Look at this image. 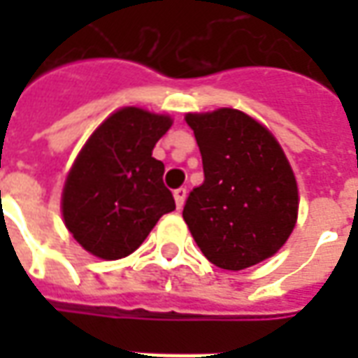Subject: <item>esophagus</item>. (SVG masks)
Wrapping results in <instances>:
<instances>
[{
  "label": "esophagus",
  "mask_w": 358,
  "mask_h": 358,
  "mask_svg": "<svg viewBox=\"0 0 358 358\" xmlns=\"http://www.w3.org/2000/svg\"><path fill=\"white\" fill-rule=\"evenodd\" d=\"M186 187H178V189H174V201H176V207L182 209L184 207V201H186Z\"/></svg>",
  "instance_id": "34e87169"
}]
</instances>
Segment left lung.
Here are the masks:
<instances>
[{
    "mask_svg": "<svg viewBox=\"0 0 358 358\" xmlns=\"http://www.w3.org/2000/svg\"><path fill=\"white\" fill-rule=\"evenodd\" d=\"M203 159L201 186L182 217L218 268L243 270L268 259L297 220V182L274 136L238 109L187 115Z\"/></svg>",
    "mask_w": 358,
    "mask_h": 358,
    "instance_id": "1",
    "label": "left lung"
}]
</instances>
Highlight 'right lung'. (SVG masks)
Listing matches in <instances>:
<instances>
[{"instance_id": "add662e5", "label": "right lung", "mask_w": 358, "mask_h": 358, "mask_svg": "<svg viewBox=\"0 0 358 358\" xmlns=\"http://www.w3.org/2000/svg\"><path fill=\"white\" fill-rule=\"evenodd\" d=\"M172 120L138 107L113 113L84 145L63 189V218L92 255L122 259L176 209L164 164L151 157Z\"/></svg>"}]
</instances>
